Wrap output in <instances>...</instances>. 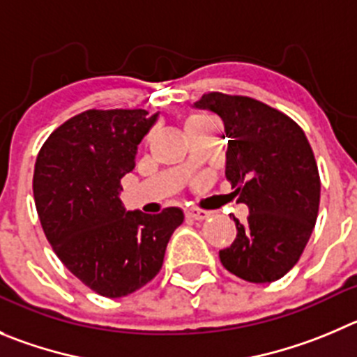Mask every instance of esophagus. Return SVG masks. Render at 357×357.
I'll list each match as a JSON object with an SVG mask.
<instances>
[{"instance_id": "obj_1", "label": "esophagus", "mask_w": 357, "mask_h": 357, "mask_svg": "<svg viewBox=\"0 0 357 357\" xmlns=\"http://www.w3.org/2000/svg\"><path fill=\"white\" fill-rule=\"evenodd\" d=\"M208 216H209V213L202 211V209H197V208L186 209V218H190V220H204V218H208Z\"/></svg>"}]
</instances>
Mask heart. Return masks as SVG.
Instances as JSON below:
<instances>
[{
  "instance_id": "1",
  "label": "heart",
  "mask_w": 357,
  "mask_h": 357,
  "mask_svg": "<svg viewBox=\"0 0 357 357\" xmlns=\"http://www.w3.org/2000/svg\"><path fill=\"white\" fill-rule=\"evenodd\" d=\"M206 119H211V116L204 114V112H194L186 118V125H195V123L206 121Z\"/></svg>"
}]
</instances>
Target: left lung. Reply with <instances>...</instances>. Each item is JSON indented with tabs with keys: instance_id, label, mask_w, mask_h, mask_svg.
<instances>
[{
	"instance_id": "obj_1",
	"label": "left lung",
	"mask_w": 357,
	"mask_h": 357,
	"mask_svg": "<svg viewBox=\"0 0 357 357\" xmlns=\"http://www.w3.org/2000/svg\"><path fill=\"white\" fill-rule=\"evenodd\" d=\"M194 107L224 121L225 176L250 209L245 224L234 218L238 236L220 261L246 282H275L299 261L317 220L321 179L308 139L284 112L248 96L208 93Z\"/></svg>"
}]
</instances>
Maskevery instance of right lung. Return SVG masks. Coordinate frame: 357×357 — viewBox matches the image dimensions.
<instances>
[{"instance_id":"obj_1","label":"right lung","mask_w":357,"mask_h":357,"mask_svg":"<svg viewBox=\"0 0 357 357\" xmlns=\"http://www.w3.org/2000/svg\"><path fill=\"white\" fill-rule=\"evenodd\" d=\"M156 119L144 109H91L56 128L36 156L33 195L43 232L66 269L105 298L155 278L185 220L179 208L126 211L119 199Z\"/></svg>"}]
</instances>
